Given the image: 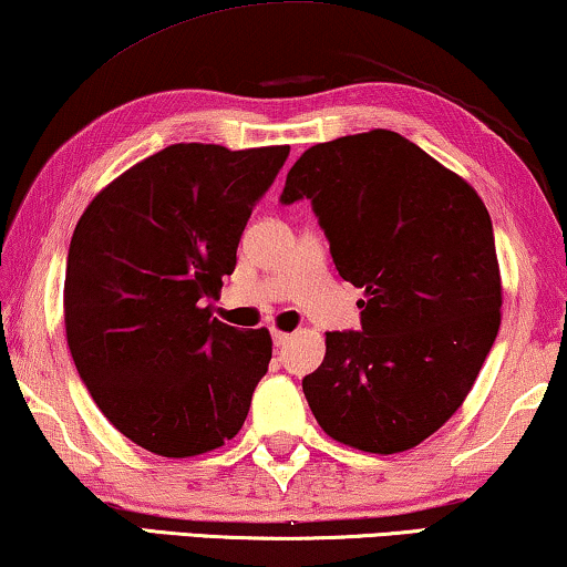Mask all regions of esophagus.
<instances>
[{
    "mask_svg": "<svg viewBox=\"0 0 567 567\" xmlns=\"http://www.w3.org/2000/svg\"><path fill=\"white\" fill-rule=\"evenodd\" d=\"M272 341H275V346H285L287 341H290V333H285V331H272Z\"/></svg>",
    "mask_w": 567,
    "mask_h": 567,
    "instance_id": "esophagus-1",
    "label": "esophagus"
}]
</instances>
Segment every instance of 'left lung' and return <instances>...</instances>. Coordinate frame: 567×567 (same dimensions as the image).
Masks as SVG:
<instances>
[{
	"label": "left lung",
	"mask_w": 567,
	"mask_h": 567,
	"mask_svg": "<svg viewBox=\"0 0 567 567\" xmlns=\"http://www.w3.org/2000/svg\"><path fill=\"white\" fill-rule=\"evenodd\" d=\"M308 198L338 275L364 287L359 331L326 333L302 379L318 425L367 453L443 427L502 323L492 218L478 193L415 142L371 130L306 150L280 203Z\"/></svg>",
	"instance_id": "1"
}]
</instances>
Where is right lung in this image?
<instances>
[{"mask_svg":"<svg viewBox=\"0 0 567 567\" xmlns=\"http://www.w3.org/2000/svg\"><path fill=\"white\" fill-rule=\"evenodd\" d=\"M287 155L171 145L109 183L75 226L68 349L106 420L150 453H208L247 420L272 338L210 318L206 302Z\"/></svg>","mask_w":567,"mask_h":567,"instance_id":"right-lung-1","label":"right lung"}]
</instances>
